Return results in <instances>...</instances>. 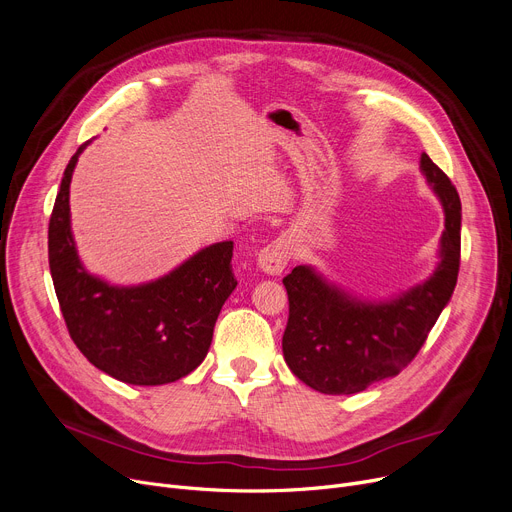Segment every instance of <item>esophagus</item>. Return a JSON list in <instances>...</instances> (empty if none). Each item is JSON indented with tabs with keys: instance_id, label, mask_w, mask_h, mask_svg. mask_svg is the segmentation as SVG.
<instances>
[{
	"instance_id": "esophagus-1",
	"label": "esophagus",
	"mask_w": 512,
	"mask_h": 512,
	"mask_svg": "<svg viewBox=\"0 0 512 512\" xmlns=\"http://www.w3.org/2000/svg\"><path fill=\"white\" fill-rule=\"evenodd\" d=\"M292 255V242L286 236H280L276 240H272L270 245L263 247L257 255V265L259 270L267 276H278L282 274L284 267L288 265Z\"/></svg>"
}]
</instances>
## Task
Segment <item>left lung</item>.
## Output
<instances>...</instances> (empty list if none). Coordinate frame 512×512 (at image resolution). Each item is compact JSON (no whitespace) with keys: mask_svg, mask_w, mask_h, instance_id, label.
I'll list each match as a JSON object with an SVG mask.
<instances>
[{"mask_svg":"<svg viewBox=\"0 0 512 512\" xmlns=\"http://www.w3.org/2000/svg\"><path fill=\"white\" fill-rule=\"evenodd\" d=\"M419 170L444 209L438 265L427 280L390 299H363L297 265L284 278V361L321 394H357L405 369L448 305L461 263V199L450 178L421 153Z\"/></svg>","mask_w":512,"mask_h":512,"instance_id":"8db88e82","label":"left lung"}]
</instances>
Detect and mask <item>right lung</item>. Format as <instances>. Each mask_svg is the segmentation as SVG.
Masks as SVG:
<instances>
[{"label":"right lung","mask_w":512,"mask_h":512,"mask_svg":"<svg viewBox=\"0 0 512 512\" xmlns=\"http://www.w3.org/2000/svg\"><path fill=\"white\" fill-rule=\"evenodd\" d=\"M83 143L68 161L49 220V270L68 332L97 369L132 386H161L207 357L226 299L236 288L234 242H215L166 276L118 286L91 274L70 226V182Z\"/></svg>","instance_id":"add662e5"}]
</instances>
